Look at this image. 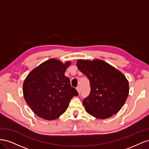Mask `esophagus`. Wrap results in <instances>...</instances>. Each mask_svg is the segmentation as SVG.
I'll use <instances>...</instances> for the list:
<instances>
[{"label": "esophagus", "mask_w": 149, "mask_h": 149, "mask_svg": "<svg viewBox=\"0 0 149 149\" xmlns=\"http://www.w3.org/2000/svg\"><path fill=\"white\" fill-rule=\"evenodd\" d=\"M76 90H77V91H78V94H80V91H81V89H80V88H79V87H78L77 88H76Z\"/></svg>", "instance_id": "34e87169"}]
</instances>
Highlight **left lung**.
<instances>
[{
  "label": "left lung",
  "mask_w": 149,
  "mask_h": 149,
  "mask_svg": "<svg viewBox=\"0 0 149 149\" xmlns=\"http://www.w3.org/2000/svg\"><path fill=\"white\" fill-rule=\"evenodd\" d=\"M76 65L90 82L91 92L83 102L86 111L100 119L118 113L129 95V85L125 76L101 60H78Z\"/></svg>",
  "instance_id": "obj_1"
}]
</instances>
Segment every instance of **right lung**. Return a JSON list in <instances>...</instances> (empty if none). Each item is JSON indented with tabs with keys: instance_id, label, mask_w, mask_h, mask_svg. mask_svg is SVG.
I'll return each instance as SVG.
<instances>
[{
	"instance_id": "add662e5",
	"label": "right lung",
	"mask_w": 149,
	"mask_h": 149,
	"mask_svg": "<svg viewBox=\"0 0 149 149\" xmlns=\"http://www.w3.org/2000/svg\"><path fill=\"white\" fill-rule=\"evenodd\" d=\"M71 61L65 63L55 58L36 67L23 84L25 100L34 113L45 120H55L66 111L71 100L78 96L65 75Z\"/></svg>"
}]
</instances>
